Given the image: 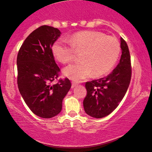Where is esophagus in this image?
Masks as SVG:
<instances>
[{
  "label": "esophagus",
  "mask_w": 152,
  "mask_h": 152,
  "mask_svg": "<svg viewBox=\"0 0 152 152\" xmlns=\"http://www.w3.org/2000/svg\"><path fill=\"white\" fill-rule=\"evenodd\" d=\"M77 85V83H76L75 82H72V88H74V87H75Z\"/></svg>",
  "instance_id": "obj_1"
}]
</instances>
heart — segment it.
Returning a JSON list of instances; mask_svg holds the SVG:
<instances>
[{"label": "heart", "instance_id": "heart-1", "mask_svg": "<svg viewBox=\"0 0 152 152\" xmlns=\"http://www.w3.org/2000/svg\"><path fill=\"white\" fill-rule=\"evenodd\" d=\"M66 40L57 41L52 47L53 56L61 64L70 63L77 53L81 61L66 67L64 75L77 82L86 80L93 74L100 77L112 69L119 57L120 44L118 39L97 31L75 33Z\"/></svg>", "mask_w": 152, "mask_h": 152}]
</instances>
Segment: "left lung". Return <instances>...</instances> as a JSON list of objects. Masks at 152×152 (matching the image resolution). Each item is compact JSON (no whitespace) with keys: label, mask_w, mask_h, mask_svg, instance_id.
Listing matches in <instances>:
<instances>
[{"label":"left lung","mask_w":152,"mask_h":152,"mask_svg":"<svg viewBox=\"0 0 152 152\" xmlns=\"http://www.w3.org/2000/svg\"><path fill=\"white\" fill-rule=\"evenodd\" d=\"M122 55L120 63L109 75L86 82L87 95L83 102L88 115L102 118L115 110L125 95L132 77L131 57L128 45L120 39Z\"/></svg>","instance_id":"obj_1"}]
</instances>
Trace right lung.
Listing matches in <instances>:
<instances>
[{
    "mask_svg": "<svg viewBox=\"0 0 152 152\" xmlns=\"http://www.w3.org/2000/svg\"><path fill=\"white\" fill-rule=\"evenodd\" d=\"M61 32L42 26L33 31L17 55V84L25 102L35 115L50 118L61 111L62 101L71 87L68 78L58 80L60 68L52 52Z\"/></svg>",
    "mask_w": 152,
    "mask_h": 152,
    "instance_id": "1",
    "label": "right lung"
}]
</instances>
